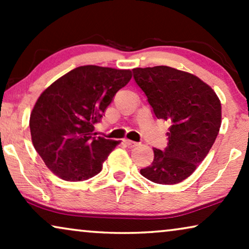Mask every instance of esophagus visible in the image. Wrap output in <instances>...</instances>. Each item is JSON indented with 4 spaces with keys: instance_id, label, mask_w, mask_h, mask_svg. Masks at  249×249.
Returning a JSON list of instances; mask_svg holds the SVG:
<instances>
[{
    "instance_id": "esophagus-1",
    "label": "esophagus",
    "mask_w": 249,
    "mask_h": 249,
    "mask_svg": "<svg viewBox=\"0 0 249 249\" xmlns=\"http://www.w3.org/2000/svg\"><path fill=\"white\" fill-rule=\"evenodd\" d=\"M124 144H125V146H128V147H130V148H132V147H136V146L138 145L137 142H136L129 141V139H124Z\"/></svg>"
}]
</instances>
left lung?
I'll return each instance as SVG.
<instances>
[{
    "label": "left lung",
    "mask_w": 249,
    "mask_h": 249,
    "mask_svg": "<svg viewBox=\"0 0 249 249\" xmlns=\"http://www.w3.org/2000/svg\"><path fill=\"white\" fill-rule=\"evenodd\" d=\"M153 113L169 124L168 146L154 151V160L141 173L161 185L188 178L215 142L221 127V102L195 74L166 66L132 69Z\"/></svg>",
    "instance_id": "1"
}]
</instances>
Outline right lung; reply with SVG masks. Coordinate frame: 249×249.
Listing matches in <instances>:
<instances>
[{"mask_svg": "<svg viewBox=\"0 0 249 249\" xmlns=\"http://www.w3.org/2000/svg\"><path fill=\"white\" fill-rule=\"evenodd\" d=\"M130 79V70L83 66L40 94L30 113V135L36 152L54 175L83 181L101 172L121 142L95 137L94 124Z\"/></svg>", "mask_w": 249, "mask_h": 249, "instance_id": "add662e5", "label": "right lung"}]
</instances>
